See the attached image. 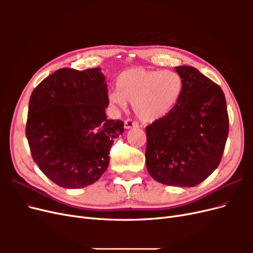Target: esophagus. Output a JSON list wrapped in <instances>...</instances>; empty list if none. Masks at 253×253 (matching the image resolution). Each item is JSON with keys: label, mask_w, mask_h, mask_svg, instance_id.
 <instances>
[{"label": "esophagus", "mask_w": 253, "mask_h": 253, "mask_svg": "<svg viewBox=\"0 0 253 253\" xmlns=\"http://www.w3.org/2000/svg\"><path fill=\"white\" fill-rule=\"evenodd\" d=\"M133 127H138V125H137L135 121H132L131 119H126L125 121V128L129 129V128H133Z\"/></svg>", "instance_id": "obj_1"}]
</instances>
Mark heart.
<instances>
[{
	"label": "heart",
	"instance_id": "1",
	"mask_svg": "<svg viewBox=\"0 0 253 253\" xmlns=\"http://www.w3.org/2000/svg\"><path fill=\"white\" fill-rule=\"evenodd\" d=\"M117 88L109 94L111 104L124 109L126 102L132 103L137 117L153 124L167 117L178 103L183 81L174 71L133 67L119 75Z\"/></svg>",
	"mask_w": 253,
	"mask_h": 253
}]
</instances>
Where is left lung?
Returning <instances> with one entry per match:
<instances>
[{
	"label": "left lung",
	"mask_w": 253,
	"mask_h": 253,
	"mask_svg": "<svg viewBox=\"0 0 253 253\" xmlns=\"http://www.w3.org/2000/svg\"><path fill=\"white\" fill-rule=\"evenodd\" d=\"M183 81L178 103L145 127V165L156 181L194 187L216 169L229 132L223 90L192 66H177Z\"/></svg>",
	"instance_id": "1"
}]
</instances>
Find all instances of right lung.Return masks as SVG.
I'll use <instances>...</instances> for the list:
<instances>
[{"instance_id": "right-lung-1", "label": "right lung", "mask_w": 253, "mask_h": 253, "mask_svg": "<svg viewBox=\"0 0 253 253\" xmlns=\"http://www.w3.org/2000/svg\"><path fill=\"white\" fill-rule=\"evenodd\" d=\"M108 84L101 68H61L30 96L26 137L35 163L66 189L96 182L108 170L114 139L124 122L110 120Z\"/></svg>"}]
</instances>
